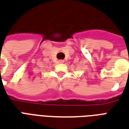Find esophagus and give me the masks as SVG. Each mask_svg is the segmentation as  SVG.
Instances as JSON below:
<instances>
[{"label": "esophagus", "instance_id": "esophagus-1", "mask_svg": "<svg viewBox=\"0 0 129 129\" xmlns=\"http://www.w3.org/2000/svg\"><path fill=\"white\" fill-rule=\"evenodd\" d=\"M64 62V60H59V62H60V63H63Z\"/></svg>", "mask_w": 129, "mask_h": 129}]
</instances>
